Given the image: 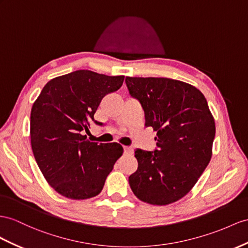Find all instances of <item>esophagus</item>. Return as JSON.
<instances>
[{
	"label": "esophagus",
	"instance_id": "esophagus-1",
	"mask_svg": "<svg viewBox=\"0 0 248 248\" xmlns=\"http://www.w3.org/2000/svg\"><path fill=\"white\" fill-rule=\"evenodd\" d=\"M124 154L126 155H130L133 153V149L130 147H124Z\"/></svg>",
	"mask_w": 248,
	"mask_h": 248
}]
</instances>
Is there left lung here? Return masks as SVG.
<instances>
[{"instance_id":"obj_1","label":"left lung","mask_w":248,"mask_h":248,"mask_svg":"<svg viewBox=\"0 0 248 248\" xmlns=\"http://www.w3.org/2000/svg\"><path fill=\"white\" fill-rule=\"evenodd\" d=\"M129 92L141 104L145 126L157 132L154 152L137 149L138 168L129 177L133 193L153 205L185 197L211 161L215 120L196 87L167 78H130Z\"/></svg>"}]
</instances>
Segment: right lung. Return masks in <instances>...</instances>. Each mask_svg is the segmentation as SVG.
Wrapping results in <instances>:
<instances>
[{
    "label": "right lung",
    "mask_w": 248,
    "mask_h": 248,
    "mask_svg": "<svg viewBox=\"0 0 248 248\" xmlns=\"http://www.w3.org/2000/svg\"><path fill=\"white\" fill-rule=\"evenodd\" d=\"M124 75L78 70L58 76L43 88L31 109V148L41 172L63 197L84 200L97 196L123 155L117 142H91L84 135L107 94L123 86Z\"/></svg>",
    "instance_id": "add662e5"
}]
</instances>
